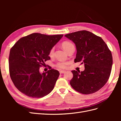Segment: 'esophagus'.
I'll return each instance as SVG.
<instances>
[{
  "label": "esophagus",
  "mask_w": 121,
  "mask_h": 121,
  "mask_svg": "<svg viewBox=\"0 0 121 121\" xmlns=\"http://www.w3.org/2000/svg\"><path fill=\"white\" fill-rule=\"evenodd\" d=\"M65 73V71H62V70H60V74H64V73Z\"/></svg>",
  "instance_id": "1"
}]
</instances>
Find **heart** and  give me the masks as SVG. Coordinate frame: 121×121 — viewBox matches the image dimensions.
I'll return each instance as SVG.
<instances>
[{"instance_id": "b5f03b06", "label": "heart", "mask_w": 121, "mask_h": 121, "mask_svg": "<svg viewBox=\"0 0 121 121\" xmlns=\"http://www.w3.org/2000/svg\"><path fill=\"white\" fill-rule=\"evenodd\" d=\"M61 46H62V47H63V48L64 49V50L66 52H67L69 50L71 49L72 48H74V47H75L74 44H73L72 42L68 41H65L62 43ZM54 47H52V48L51 49L49 52V54H48L49 56L50 57H53L54 55ZM69 65L68 62H64V61L58 62V63H57L56 64V66L59 69H65L67 68V65Z\"/></svg>"}]
</instances>
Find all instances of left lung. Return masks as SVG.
<instances>
[{"label":"left lung","instance_id":"1","mask_svg":"<svg viewBox=\"0 0 121 121\" xmlns=\"http://www.w3.org/2000/svg\"><path fill=\"white\" fill-rule=\"evenodd\" d=\"M75 44V63L81 62L85 69L72 71L70 85L76 91L89 94L100 89L108 81L112 71V57L111 50L101 37L83 30L65 35Z\"/></svg>","mask_w":121,"mask_h":121}]
</instances>
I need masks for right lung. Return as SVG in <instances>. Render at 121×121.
<instances>
[{
    "instance_id": "add662e5",
    "label": "right lung",
    "mask_w": 121,
    "mask_h": 121,
    "mask_svg": "<svg viewBox=\"0 0 121 121\" xmlns=\"http://www.w3.org/2000/svg\"><path fill=\"white\" fill-rule=\"evenodd\" d=\"M63 35H47L35 33L21 38L12 47L9 71L14 86L33 98L47 95L53 89L60 73L54 69L41 74L40 67L50 59L49 52Z\"/></svg>"
}]
</instances>
